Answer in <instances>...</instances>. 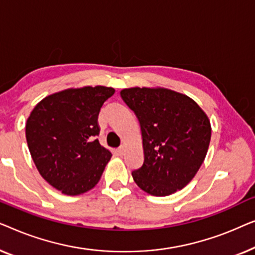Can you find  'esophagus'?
<instances>
[{"mask_svg": "<svg viewBox=\"0 0 255 255\" xmlns=\"http://www.w3.org/2000/svg\"><path fill=\"white\" fill-rule=\"evenodd\" d=\"M118 152H119V155L123 156L125 153V145H121L119 149H118Z\"/></svg>", "mask_w": 255, "mask_h": 255, "instance_id": "34e87169", "label": "esophagus"}]
</instances>
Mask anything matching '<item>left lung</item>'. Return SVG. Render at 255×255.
Instances as JSON below:
<instances>
[{
    "label": "left lung",
    "instance_id": "8db88e82",
    "mask_svg": "<svg viewBox=\"0 0 255 255\" xmlns=\"http://www.w3.org/2000/svg\"><path fill=\"white\" fill-rule=\"evenodd\" d=\"M141 126L144 162L131 172L148 194L166 196L194 178L206 158L210 121L194 100L167 89L130 88L120 92Z\"/></svg>",
    "mask_w": 255,
    "mask_h": 255
}]
</instances>
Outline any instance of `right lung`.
<instances>
[{
    "label": "right lung",
    "instance_id": "right-lung-1",
    "mask_svg": "<svg viewBox=\"0 0 255 255\" xmlns=\"http://www.w3.org/2000/svg\"><path fill=\"white\" fill-rule=\"evenodd\" d=\"M113 88L84 87L53 93L37 104L25 134L41 177L66 195H80L98 184L112 157L100 145L98 116Z\"/></svg>",
    "mask_w": 255,
    "mask_h": 255
}]
</instances>
